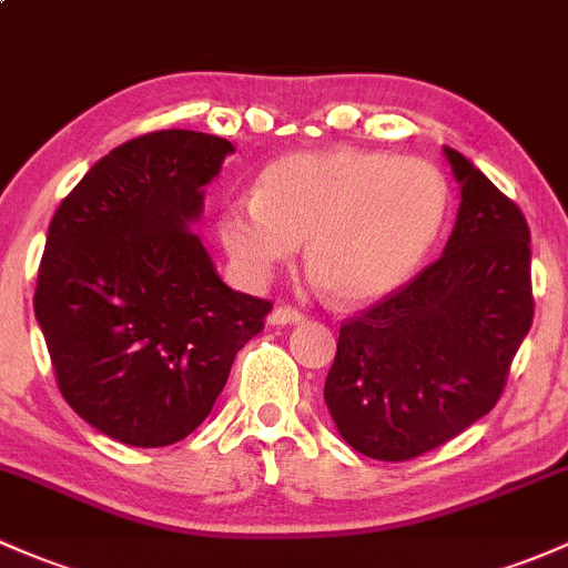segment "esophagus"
Segmentation results:
<instances>
[{
  "label": "esophagus",
  "mask_w": 568,
  "mask_h": 568,
  "mask_svg": "<svg viewBox=\"0 0 568 568\" xmlns=\"http://www.w3.org/2000/svg\"><path fill=\"white\" fill-rule=\"evenodd\" d=\"M304 315L294 307H274L268 315V324L272 326H288V324H302Z\"/></svg>",
  "instance_id": "obj_1"
}]
</instances>
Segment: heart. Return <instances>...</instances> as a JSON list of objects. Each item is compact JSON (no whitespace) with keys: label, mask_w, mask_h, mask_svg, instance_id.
Segmentation results:
<instances>
[{"label":"heart","mask_w":568,"mask_h":568,"mask_svg":"<svg viewBox=\"0 0 568 568\" xmlns=\"http://www.w3.org/2000/svg\"><path fill=\"white\" fill-rule=\"evenodd\" d=\"M449 204V182L429 160L332 146L266 165L253 199L220 209L217 234L250 285L266 283L304 242L326 294L364 304L414 277L444 234Z\"/></svg>","instance_id":"obj_1"}]
</instances>
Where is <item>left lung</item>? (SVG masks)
<instances>
[{"instance_id":"left-lung-1","label":"left lung","mask_w":568,"mask_h":568,"mask_svg":"<svg viewBox=\"0 0 568 568\" xmlns=\"http://www.w3.org/2000/svg\"><path fill=\"white\" fill-rule=\"evenodd\" d=\"M459 212L444 255L339 326L324 399L359 455L403 463L489 414L534 321L530 231L457 149Z\"/></svg>"}]
</instances>
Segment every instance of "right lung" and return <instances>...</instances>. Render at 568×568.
<instances>
[{"instance_id": "obj_1", "label": "right lung", "mask_w": 568, "mask_h": 568, "mask_svg": "<svg viewBox=\"0 0 568 568\" xmlns=\"http://www.w3.org/2000/svg\"><path fill=\"white\" fill-rule=\"evenodd\" d=\"M234 143L133 139L87 171L48 225L34 315L62 397L128 446H171L212 410L272 302L220 280L193 223Z\"/></svg>"}]
</instances>
